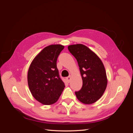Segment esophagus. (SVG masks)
Here are the masks:
<instances>
[{"label":"esophagus","instance_id":"esophagus-1","mask_svg":"<svg viewBox=\"0 0 133 133\" xmlns=\"http://www.w3.org/2000/svg\"><path fill=\"white\" fill-rule=\"evenodd\" d=\"M66 79V80H67L68 83H69V82H70V80H71V76H68V77H67Z\"/></svg>","mask_w":133,"mask_h":133}]
</instances>
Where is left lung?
Returning <instances> with one entry per match:
<instances>
[{"instance_id": "1", "label": "left lung", "mask_w": 133, "mask_h": 133, "mask_svg": "<svg viewBox=\"0 0 133 133\" xmlns=\"http://www.w3.org/2000/svg\"><path fill=\"white\" fill-rule=\"evenodd\" d=\"M68 50L77 60L83 80L82 89L75 93L80 102L91 104L103 95L108 83L102 61L94 52L82 44L69 45Z\"/></svg>"}]
</instances>
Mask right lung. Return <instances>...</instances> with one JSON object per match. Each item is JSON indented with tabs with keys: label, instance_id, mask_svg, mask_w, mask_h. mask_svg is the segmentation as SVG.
I'll return each mask as SVG.
<instances>
[{
	"label": "right lung",
	"instance_id": "add662e5",
	"mask_svg": "<svg viewBox=\"0 0 133 133\" xmlns=\"http://www.w3.org/2000/svg\"><path fill=\"white\" fill-rule=\"evenodd\" d=\"M64 46L53 44L40 52L31 63L28 72V84L33 97L44 105L58 101L65 88L59 77L57 58Z\"/></svg>",
	"mask_w": 133,
	"mask_h": 133
}]
</instances>
